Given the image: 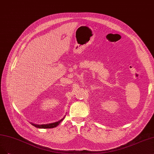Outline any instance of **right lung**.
Returning <instances> with one entry per match:
<instances>
[{
	"instance_id": "add662e5",
	"label": "right lung",
	"mask_w": 154,
	"mask_h": 154,
	"mask_svg": "<svg viewBox=\"0 0 154 154\" xmlns=\"http://www.w3.org/2000/svg\"><path fill=\"white\" fill-rule=\"evenodd\" d=\"M63 119H61V120H60L59 121L57 122L52 123V124H43V125H37V124H32V125L35 126V128H41V129H50V128H55V127H57V125H59V124L63 120Z\"/></svg>"
}]
</instances>
